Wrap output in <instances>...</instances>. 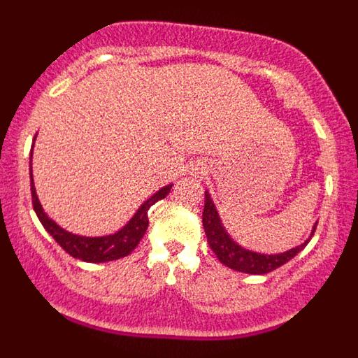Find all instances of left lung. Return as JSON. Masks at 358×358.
Returning a JSON list of instances; mask_svg holds the SVG:
<instances>
[{
    "mask_svg": "<svg viewBox=\"0 0 358 358\" xmlns=\"http://www.w3.org/2000/svg\"><path fill=\"white\" fill-rule=\"evenodd\" d=\"M202 226H204V231H206V238L208 243H210L211 251L217 255L220 264L233 268V271H238V273L245 274L273 273L278 267H281V265H285L289 260H292L294 256H296L297 252H301L303 249L306 248V243L310 242V238L305 240L301 245L289 249V251L285 252H280V255H262V252L243 249L242 245H238V243L226 233L222 222H220V217H218L217 213V208H215L213 201H211L208 192L204 194ZM315 226H317V222H315ZM315 226L314 229H312V235H314Z\"/></svg>",
    "mask_w": 358,
    "mask_h": 358,
    "instance_id": "obj_1",
    "label": "left lung"
}]
</instances>
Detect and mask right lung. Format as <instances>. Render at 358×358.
I'll return each instance as SVG.
<instances>
[{
	"mask_svg": "<svg viewBox=\"0 0 358 358\" xmlns=\"http://www.w3.org/2000/svg\"><path fill=\"white\" fill-rule=\"evenodd\" d=\"M31 172V170H30ZM30 188H31V204L36 210L37 217H39L41 224L44 229L48 231L50 235L55 238V242L64 249L68 255L73 258H78L82 262H90V264H100V262H110L118 260L123 256H129L136 249V245L140 243V240L145 236V231L148 227V210L152 204H156L157 201L164 199L170 194L172 185L164 186L159 192L152 195L150 199L143 202L140 210L136 211L134 217L129 220L122 229H118L113 235L106 236H80L73 235L69 231L62 229L61 226H57L48 215L44 213L43 206H41L39 197L36 194V186H34V177L30 173Z\"/></svg>",
	"mask_w": 358,
	"mask_h": 358,
	"instance_id": "1",
	"label": "right lung"
}]
</instances>
